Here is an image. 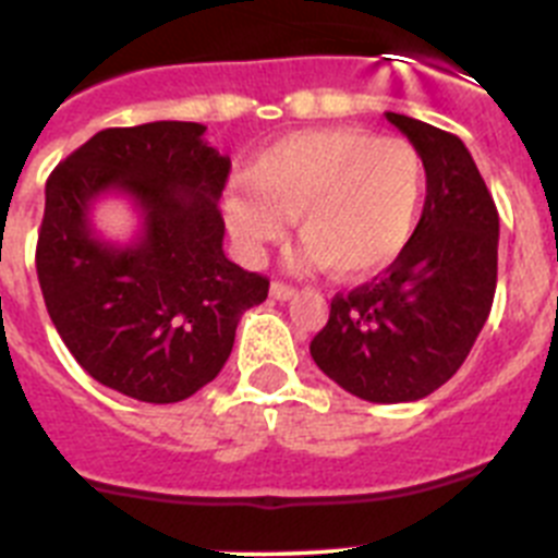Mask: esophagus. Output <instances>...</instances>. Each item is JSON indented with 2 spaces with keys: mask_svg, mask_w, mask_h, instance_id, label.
<instances>
[{
  "mask_svg": "<svg viewBox=\"0 0 558 558\" xmlns=\"http://www.w3.org/2000/svg\"><path fill=\"white\" fill-rule=\"evenodd\" d=\"M295 293H299V290H295L293 284H288V282L270 284V295H274L276 302H288V299H295Z\"/></svg>",
  "mask_w": 558,
  "mask_h": 558,
  "instance_id": "esophagus-1",
  "label": "esophagus"
}]
</instances>
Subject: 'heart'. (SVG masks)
<instances>
[{
  "mask_svg": "<svg viewBox=\"0 0 558 558\" xmlns=\"http://www.w3.org/2000/svg\"><path fill=\"white\" fill-rule=\"evenodd\" d=\"M427 167L416 145L360 128L290 133L248 165V190L226 195V223L259 256L295 220L304 259L340 279L374 276L416 234Z\"/></svg>",
  "mask_w": 558,
  "mask_h": 558,
  "instance_id": "1",
  "label": "heart"
}]
</instances>
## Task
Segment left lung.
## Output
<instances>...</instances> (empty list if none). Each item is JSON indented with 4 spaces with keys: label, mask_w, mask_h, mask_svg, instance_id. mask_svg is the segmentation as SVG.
I'll return each mask as SVG.
<instances>
[{
    "label": "left lung",
    "mask_w": 558,
    "mask_h": 558,
    "mask_svg": "<svg viewBox=\"0 0 558 558\" xmlns=\"http://www.w3.org/2000/svg\"><path fill=\"white\" fill-rule=\"evenodd\" d=\"M386 117L425 159V209L383 274L335 295L310 354L343 391L391 405L441 388L470 354L495 302L500 218L458 136L405 113Z\"/></svg>",
    "instance_id": "1"
}]
</instances>
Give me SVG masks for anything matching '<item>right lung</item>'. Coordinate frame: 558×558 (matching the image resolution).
<instances>
[{
  "mask_svg": "<svg viewBox=\"0 0 558 558\" xmlns=\"http://www.w3.org/2000/svg\"><path fill=\"white\" fill-rule=\"evenodd\" d=\"M198 122L106 128L47 179L36 270L72 357L125 397L170 405L218 377L240 315L268 279L223 254L220 192L231 161ZM122 191L141 209L131 246L102 241L90 204Z\"/></svg>",
  "mask_w": 558,
  "mask_h": 558,
  "instance_id": "1",
  "label": "right lung"
}]
</instances>
